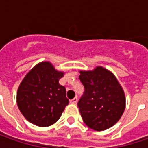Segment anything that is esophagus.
Listing matches in <instances>:
<instances>
[{
	"mask_svg": "<svg viewBox=\"0 0 148 148\" xmlns=\"http://www.w3.org/2000/svg\"><path fill=\"white\" fill-rule=\"evenodd\" d=\"M77 101H78V99H77V97H75V98H73V99L70 100V102H71V104H77Z\"/></svg>",
	"mask_w": 148,
	"mask_h": 148,
	"instance_id": "1",
	"label": "esophagus"
}]
</instances>
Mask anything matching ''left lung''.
<instances>
[{
  "instance_id": "8db88e82",
  "label": "left lung",
  "mask_w": 148,
  "mask_h": 148,
  "mask_svg": "<svg viewBox=\"0 0 148 148\" xmlns=\"http://www.w3.org/2000/svg\"><path fill=\"white\" fill-rule=\"evenodd\" d=\"M79 72L85 86L84 95L78 101L83 121L95 131L111 128L120 119L126 106L121 85L110 70L101 66Z\"/></svg>"
}]
</instances>
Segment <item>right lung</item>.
I'll use <instances>...</instances> for the list:
<instances>
[{"label":"right lung","instance_id":"obj_1","mask_svg":"<svg viewBox=\"0 0 148 148\" xmlns=\"http://www.w3.org/2000/svg\"><path fill=\"white\" fill-rule=\"evenodd\" d=\"M64 76L48 61L35 65L20 82L16 100L21 114L38 127H49L60 119L69 100L59 84Z\"/></svg>","mask_w":148,"mask_h":148}]
</instances>
